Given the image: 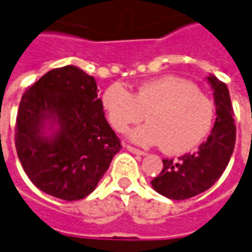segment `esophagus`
Instances as JSON below:
<instances>
[{"instance_id": "obj_1", "label": "esophagus", "mask_w": 252, "mask_h": 252, "mask_svg": "<svg viewBox=\"0 0 252 252\" xmlns=\"http://www.w3.org/2000/svg\"><path fill=\"white\" fill-rule=\"evenodd\" d=\"M126 149L129 152H131V153H135V155H145V152L144 151H141V149H138V148H134V146H131V145H126Z\"/></svg>"}]
</instances>
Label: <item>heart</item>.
<instances>
[{"label": "heart", "mask_w": 252, "mask_h": 252, "mask_svg": "<svg viewBox=\"0 0 252 252\" xmlns=\"http://www.w3.org/2000/svg\"><path fill=\"white\" fill-rule=\"evenodd\" d=\"M101 106L114 129L125 133L145 117L149 122L130 133L141 145H158L172 155L186 153L202 142L213 127L215 103L197 85L178 76H163L141 84L131 94L123 84H111Z\"/></svg>", "instance_id": "heart-1"}]
</instances>
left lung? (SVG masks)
<instances>
[{
    "label": "left lung",
    "instance_id": "8db88e82",
    "mask_svg": "<svg viewBox=\"0 0 252 252\" xmlns=\"http://www.w3.org/2000/svg\"><path fill=\"white\" fill-rule=\"evenodd\" d=\"M208 80L215 91L217 114L212 133L197 152L186 153L178 158H163L161 172L151 182L158 194L169 199L180 201L206 191L225 171L233 153L236 126L232 117L233 108L229 91L225 83L213 74Z\"/></svg>",
    "mask_w": 252,
    "mask_h": 252
}]
</instances>
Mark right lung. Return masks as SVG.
<instances>
[{
  "label": "right lung",
  "mask_w": 252,
  "mask_h": 252,
  "mask_svg": "<svg viewBox=\"0 0 252 252\" xmlns=\"http://www.w3.org/2000/svg\"><path fill=\"white\" fill-rule=\"evenodd\" d=\"M46 120L59 125L53 135L44 134ZM15 144L32 183L65 201L94 191L122 148L106 121L94 78L72 65L50 70L26 89Z\"/></svg>",
  "instance_id": "obj_1"
}]
</instances>
